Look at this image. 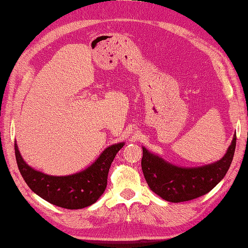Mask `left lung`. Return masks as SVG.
Returning <instances> with one entry per match:
<instances>
[{
	"instance_id": "left-lung-1",
	"label": "left lung",
	"mask_w": 248,
	"mask_h": 248,
	"mask_svg": "<svg viewBox=\"0 0 248 248\" xmlns=\"http://www.w3.org/2000/svg\"><path fill=\"white\" fill-rule=\"evenodd\" d=\"M235 144L236 135L220 160L199 167L176 166L142 147L143 176L153 192L168 202L179 203L200 198L226 176L234 155Z\"/></svg>"
}]
</instances>
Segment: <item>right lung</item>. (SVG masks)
<instances>
[{
  "instance_id": "right-lung-1",
  "label": "right lung",
  "mask_w": 248,
  "mask_h": 248,
  "mask_svg": "<svg viewBox=\"0 0 248 248\" xmlns=\"http://www.w3.org/2000/svg\"><path fill=\"white\" fill-rule=\"evenodd\" d=\"M124 142L106 148L97 160L82 171L67 176H51L29 166L23 161L15 141L18 168L29 188L56 206L81 209L94 204L105 192L111 163Z\"/></svg>"
}]
</instances>
